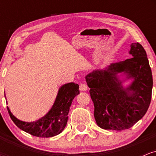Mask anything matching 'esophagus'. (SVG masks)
<instances>
[{"instance_id":"1","label":"esophagus","mask_w":156,"mask_h":156,"mask_svg":"<svg viewBox=\"0 0 156 156\" xmlns=\"http://www.w3.org/2000/svg\"><path fill=\"white\" fill-rule=\"evenodd\" d=\"M80 91H87L88 89V87L85 83H80L79 86Z\"/></svg>"}]
</instances>
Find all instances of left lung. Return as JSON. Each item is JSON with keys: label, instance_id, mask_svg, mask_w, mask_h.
Instances as JSON below:
<instances>
[{"label": "left lung", "instance_id": "obj_1", "mask_svg": "<svg viewBox=\"0 0 156 156\" xmlns=\"http://www.w3.org/2000/svg\"><path fill=\"white\" fill-rule=\"evenodd\" d=\"M132 58L93 70L85 77L90 88L97 125L105 130L131 128L144 116L151 101L153 76L145 50L130 44ZM131 80L127 86L123 83Z\"/></svg>", "mask_w": 156, "mask_h": 156}]
</instances>
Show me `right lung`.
Segmentation results:
<instances>
[{
  "mask_svg": "<svg viewBox=\"0 0 156 156\" xmlns=\"http://www.w3.org/2000/svg\"><path fill=\"white\" fill-rule=\"evenodd\" d=\"M79 93V86L77 83H68L62 85L49 112L35 121L20 120L12 114L9 107L7 109L11 119L20 129L34 136L52 137L63 131L67 125V115L72 102Z\"/></svg>",
  "mask_w": 156,
  "mask_h": 156,
  "instance_id": "obj_1",
  "label": "right lung"
}]
</instances>
